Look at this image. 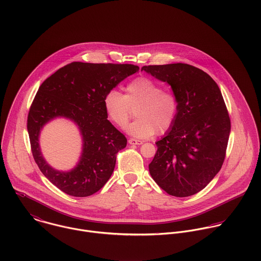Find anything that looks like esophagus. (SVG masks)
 <instances>
[{
  "instance_id": "1",
  "label": "esophagus",
  "mask_w": 261,
  "mask_h": 261,
  "mask_svg": "<svg viewBox=\"0 0 261 261\" xmlns=\"http://www.w3.org/2000/svg\"><path fill=\"white\" fill-rule=\"evenodd\" d=\"M128 142H129L130 144H133V145H141V144L143 143L141 140H137V139H134V138H130V139L128 140Z\"/></svg>"
}]
</instances>
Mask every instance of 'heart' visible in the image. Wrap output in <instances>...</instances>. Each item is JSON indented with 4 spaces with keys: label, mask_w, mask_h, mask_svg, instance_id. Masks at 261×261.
Segmentation results:
<instances>
[{
    "label": "heart",
    "mask_w": 261,
    "mask_h": 261,
    "mask_svg": "<svg viewBox=\"0 0 261 261\" xmlns=\"http://www.w3.org/2000/svg\"><path fill=\"white\" fill-rule=\"evenodd\" d=\"M124 95L116 89L109 90L102 99L108 118L116 126L124 128L135 110L137 119L127 127V132L136 138H148L167 132L176 122L180 101L178 95L163 89L156 81L138 77L127 83Z\"/></svg>",
    "instance_id": "heart-1"
}]
</instances>
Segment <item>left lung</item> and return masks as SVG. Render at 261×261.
Masks as SVG:
<instances>
[{
	"instance_id": "1",
	"label": "left lung",
	"mask_w": 261,
	"mask_h": 261,
	"mask_svg": "<svg viewBox=\"0 0 261 261\" xmlns=\"http://www.w3.org/2000/svg\"><path fill=\"white\" fill-rule=\"evenodd\" d=\"M141 71L169 83L180 101L176 122L155 142L149 173L168 194L191 196L207 186L226 158L231 120L222 92L207 73L188 64L143 66Z\"/></svg>"
}]
</instances>
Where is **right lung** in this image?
Masks as SVG:
<instances>
[{
  "label": "right lung",
  "mask_w": 261,
  "mask_h": 261,
  "mask_svg": "<svg viewBox=\"0 0 261 261\" xmlns=\"http://www.w3.org/2000/svg\"><path fill=\"white\" fill-rule=\"evenodd\" d=\"M138 70L131 64L73 62L39 86L27 117L31 151L41 173L64 193L75 197L92 195L112 176L117 153L126 147L127 139L108 120L102 99L109 90ZM57 116L73 120L83 135L81 161L69 172L53 169L43 159L38 143L41 128Z\"/></svg>",
  "instance_id": "obj_1"
}]
</instances>
